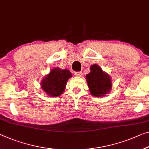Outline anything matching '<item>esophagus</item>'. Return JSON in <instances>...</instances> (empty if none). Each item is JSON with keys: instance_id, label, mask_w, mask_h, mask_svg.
Listing matches in <instances>:
<instances>
[{"instance_id": "34e87169", "label": "esophagus", "mask_w": 149, "mask_h": 149, "mask_svg": "<svg viewBox=\"0 0 149 149\" xmlns=\"http://www.w3.org/2000/svg\"><path fill=\"white\" fill-rule=\"evenodd\" d=\"M74 74H75V76H77V77H81L82 75V72L81 71L75 72H74Z\"/></svg>"}]
</instances>
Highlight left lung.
<instances>
[{
	"label": "left lung",
	"instance_id": "obj_1",
	"mask_svg": "<svg viewBox=\"0 0 149 149\" xmlns=\"http://www.w3.org/2000/svg\"><path fill=\"white\" fill-rule=\"evenodd\" d=\"M86 78L91 93L95 97L105 95L112 87L111 78L96 64L91 66V72Z\"/></svg>",
	"mask_w": 149,
	"mask_h": 149
}]
</instances>
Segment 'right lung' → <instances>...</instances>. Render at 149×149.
<instances>
[{
	"label": "right lung",
	"instance_id": "right-lung-1",
	"mask_svg": "<svg viewBox=\"0 0 149 149\" xmlns=\"http://www.w3.org/2000/svg\"><path fill=\"white\" fill-rule=\"evenodd\" d=\"M71 77V73L68 70L54 68L43 79L41 87L50 96H59L63 93L68 79Z\"/></svg>",
	"mask_w": 149,
	"mask_h": 149
}]
</instances>
